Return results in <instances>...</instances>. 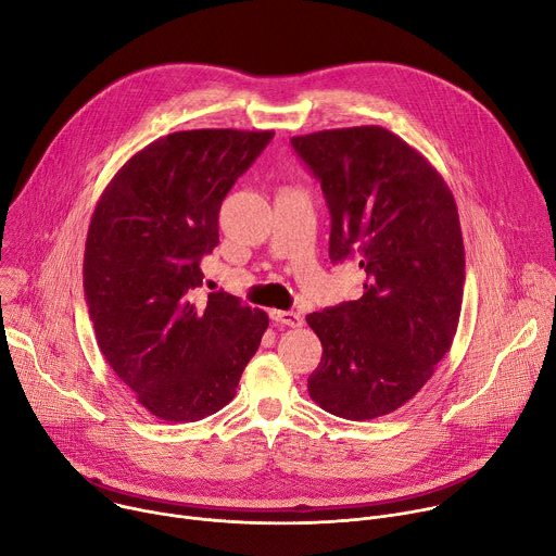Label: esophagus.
<instances>
[{"label":"esophagus","instance_id":"34e87169","mask_svg":"<svg viewBox=\"0 0 556 556\" xmlns=\"http://www.w3.org/2000/svg\"><path fill=\"white\" fill-rule=\"evenodd\" d=\"M270 319L277 324H283V326H290V328L304 326V317H301L299 313H292V311H273Z\"/></svg>","mask_w":556,"mask_h":556}]
</instances>
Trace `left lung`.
I'll list each match as a JSON object with an SVG mask.
<instances>
[{"mask_svg":"<svg viewBox=\"0 0 556 556\" xmlns=\"http://www.w3.org/2000/svg\"><path fill=\"white\" fill-rule=\"evenodd\" d=\"M321 181L330 260H359L364 294L306 317L324 355L315 403L350 421L410 401L457 334L466 252L457 204L437 168L381 126L292 137Z\"/></svg>","mask_w":556,"mask_h":556,"instance_id":"obj_1","label":"left lung"}]
</instances>
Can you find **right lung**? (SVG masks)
I'll list each match as a JSON object with an SVG mask.
<instances>
[{
    "mask_svg": "<svg viewBox=\"0 0 556 556\" xmlns=\"http://www.w3.org/2000/svg\"><path fill=\"white\" fill-rule=\"evenodd\" d=\"M273 130L201 128L135 153L99 197L84 292L113 372L162 421H199L232 401L268 315L228 292L199 299V262L219 243L228 190Z\"/></svg>",
    "mask_w": 556,
    "mask_h": 556,
    "instance_id": "1",
    "label": "right lung"
}]
</instances>
